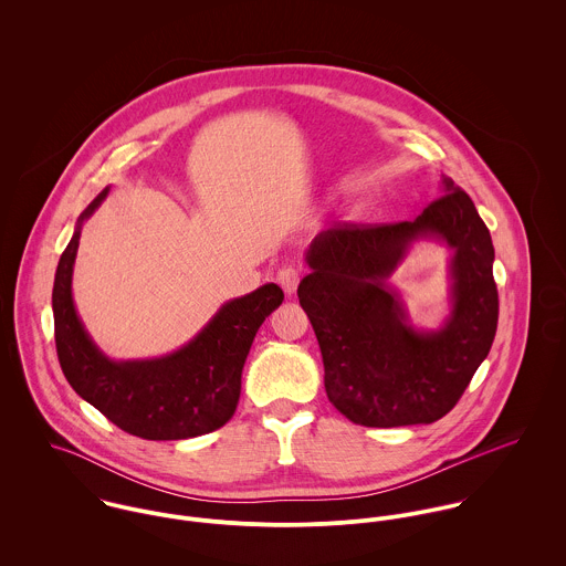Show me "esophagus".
I'll list each match as a JSON object with an SVG mask.
<instances>
[{
    "label": "esophagus",
    "instance_id": "obj_1",
    "mask_svg": "<svg viewBox=\"0 0 566 566\" xmlns=\"http://www.w3.org/2000/svg\"><path fill=\"white\" fill-rule=\"evenodd\" d=\"M276 281L279 285L285 290V294H294L298 283H301V270L294 268V265H283L279 272H276Z\"/></svg>",
    "mask_w": 566,
    "mask_h": 566
}]
</instances>
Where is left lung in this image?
I'll use <instances>...</instances> for the list:
<instances>
[{
    "label": "left lung",
    "mask_w": 566,
    "mask_h": 566,
    "mask_svg": "<svg viewBox=\"0 0 566 566\" xmlns=\"http://www.w3.org/2000/svg\"><path fill=\"white\" fill-rule=\"evenodd\" d=\"M429 239L452 250L450 304L440 329L408 323L389 276L408 248ZM298 298L316 331L324 390L364 427L429 424L449 413L490 353L499 296L494 248L473 200L442 176L440 198L416 220L381 227L337 224L305 252Z\"/></svg>",
    "instance_id": "1"
}]
</instances>
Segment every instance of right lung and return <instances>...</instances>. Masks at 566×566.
<instances>
[{
	"label": "right lung",
	"instance_id": "obj_1",
	"mask_svg": "<svg viewBox=\"0 0 566 566\" xmlns=\"http://www.w3.org/2000/svg\"><path fill=\"white\" fill-rule=\"evenodd\" d=\"M108 189L82 211L56 268L52 310L61 368L78 397L133 436L187 440L216 431L235 413L248 350L259 326L283 303V290L265 283L224 303L193 339L169 355L111 359L86 333L72 294L82 224Z\"/></svg>",
	"mask_w": 566,
	"mask_h": 566
}]
</instances>
